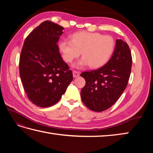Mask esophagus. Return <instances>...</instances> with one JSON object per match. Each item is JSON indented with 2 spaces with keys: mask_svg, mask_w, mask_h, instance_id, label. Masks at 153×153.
Wrapping results in <instances>:
<instances>
[{
  "mask_svg": "<svg viewBox=\"0 0 153 153\" xmlns=\"http://www.w3.org/2000/svg\"><path fill=\"white\" fill-rule=\"evenodd\" d=\"M73 76L74 77H77L79 76V72L77 71H73Z\"/></svg>",
  "mask_w": 153,
  "mask_h": 153,
  "instance_id": "34e87169",
  "label": "esophagus"
}]
</instances>
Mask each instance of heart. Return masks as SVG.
Returning a JSON list of instances; mask_svg holds the SVG:
<instances>
[{"label": "heart", "instance_id": "1", "mask_svg": "<svg viewBox=\"0 0 153 153\" xmlns=\"http://www.w3.org/2000/svg\"><path fill=\"white\" fill-rule=\"evenodd\" d=\"M64 60L71 63L81 54L82 58L74 64L76 68L89 65L92 68H99L109 60L114 53L115 42L108 35L99 33L79 31L71 35L70 41L63 40L58 44Z\"/></svg>", "mask_w": 153, "mask_h": 153}]
</instances>
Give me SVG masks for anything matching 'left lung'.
Listing matches in <instances>:
<instances>
[{"mask_svg": "<svg viewBox=\"0 0 153 153\" xmlns=\"http://www.w3.org/2000/svg\"><path fill=\"white\" fill-rule=\"evenodd\" d=\"M131 65L128 45L117 39L112 56L105 66L81 74L86 82L81 91L84 105L95 112H102L111 107L128 85Z\"/></svg>", "mask_w": 153, "mask_h": 153, "instance_id": "left-lung-1", "label": "left lung"}]
</instances>
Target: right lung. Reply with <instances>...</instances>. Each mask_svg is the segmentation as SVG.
Here are the masks:
<instances>
[{
  "label": "right lung",
  "instance_id": "1",
  "mask_svg": "<svg viewBox=\"0 0 153 153\" xmlns=\"http://www.w3.org/2000/svg\"><path fill=\"white\" fill-rule=\"evenodd\" d=\"M63 30L51 21L43 22L26 37L22 47L19 76L28 99L39 107L59 101L73 80L57 45Z\"/></svg>",
  "mask_w": 153,
  "mask_h": 153
}]
</instances>
